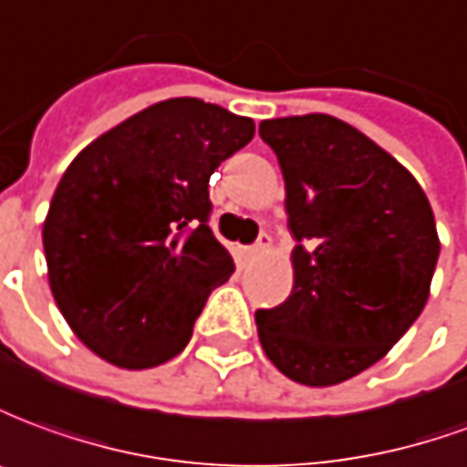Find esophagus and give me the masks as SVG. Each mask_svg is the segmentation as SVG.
Here are the masks:
<instances>
[{"label": "esophagus", "mask_w": 467, "mask_h": 467, "mask_svg": "<svg viewBox=\"0 0 467 467\" xmlns=\"http://www.w3.org/2000/svg\"><path fill=\"white\" fill-rule=\"evenodd\" d=\"M266 241H269V236H261V239L256 241L254 246H249V249H246V254H249V256H256V254H264V251H266V246H269Z\"/></svg>", "instance_id": "esophagus-1"}]
</instances>
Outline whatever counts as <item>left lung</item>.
I'll return each mask as SVG.
<instances>
[{
	"label": "left lung",
	"instance_id": "left-lung-1",
	"mask_svg": "<svg viewBox=\"0 0 467 467\" xmlns=\"http://www.w3.org/2000/svg\"><path fill=\"white\" fill-rule=\"evenodd\" d=\"M286 183L294 289L256 312L264 352L309 387L379 362L428 302L438 264L435 218L418 181L332 115L259 125Z\"/></svg>",
	"mask_w": 467,
	"mask_h": 467
}]
</instances>
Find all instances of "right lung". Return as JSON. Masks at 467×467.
Returning <instances> with one entry per match:
<instances>
[{
	"label": "right lung",
	"instance_id": "add662e5",
	"mask_svg": "<svg viewBox=\"0 0 467 467\" xmlns=\"http://www.w3.org/2000/svg\"><path fill=\"white\" fill-rule=\"evenodd\" d=\"M251 138V118L173 98L69 163L42 241L59 312L95 355L148 369L188 345L211 292L234 274L208 226V181Z\"/></svg>",
	"mask_w": 467,
	"mask_h": 467
}]
</instances>
